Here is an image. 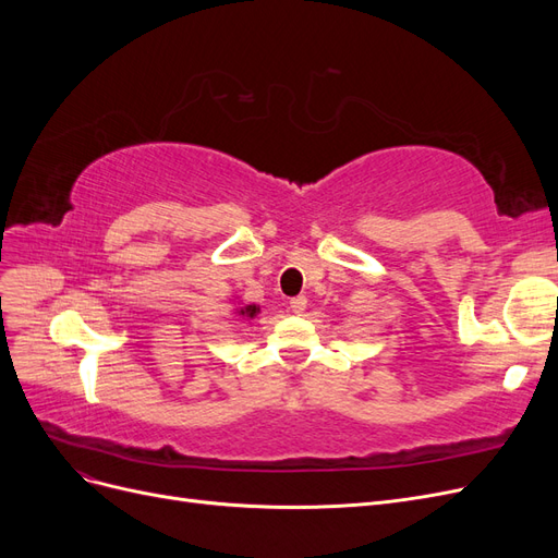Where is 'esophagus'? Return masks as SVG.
Wrapping results in <instances>:
<instances>
[{
    "label": "esophagus",
    "mask_w": 558,
    "mask_h": 558,
    "mask_svg": "<svg viewBox=\"0 0 558 558\" xmlns=\"http://www.w3.org/2000/svg\"><path fill=\"white\" fill-rule=\"evenodd\" d=\"M289 310L293 312V314H302V312H305L307 310V298H302V295H298V298H293L291 302H289Z\"/></svg>",
    "instance_id": "obj_1"
}]
</instances>
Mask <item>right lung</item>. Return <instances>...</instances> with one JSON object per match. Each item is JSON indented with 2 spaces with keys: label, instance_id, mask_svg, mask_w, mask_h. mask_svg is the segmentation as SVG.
Masks as SVG:
<instances>
[{
  "label": "right lung",
  "instance_id": "1",
  "mask_svg": "<svg viewBox=\"0 0 558 558\" xmlns=\"http://www.w3.org/2000/svg\"><path fill=\"white\" fill-rule=\"evenodd\" d=\"M258 312H260V307H258V305H244V307H240V310L234 312V314L242 316V318H253V316H256Z\"/></svg>",
  "mask_w": 558,
  "mask_h": 558
}]
</instances>
